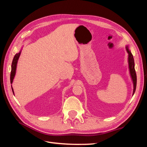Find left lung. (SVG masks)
Listing matches in <instances>:
<instances>
[{
    "instance_id": "left-lung-1",
    "label": "left lung",
    "mask_w": 147,
    "mask_h": 147,
    "mask_svg": "<svg viewBox=\"0 0 147 147\" xmlns=\"http://www.w3.org/2000/svg\"><path fill=\"white\" fill-rule=\"evenodd\" d=\"M126 51L128 53V63H129V72H130V75L131 79L132 80L133 83V85H134V90H133V94L132 95H134V92L136 91V85H137V76H136V70H135V67H134V57H133V56L132 55L131 52L130 50H129V47L127 45L126 47Z\"/></svg>"
}]
</instances>
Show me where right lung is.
<instances>
[{"label": "right lung", "instance_id": "1", "mask_svg": "<svg viewBox=\"0 0 147 147\" xmlns=\"http://www.w3.org/2000/svg\"><path fill=\"white\" fill-rule=\"evenodd\" d=\"M21 50L18 53H16V54L15 55L14 57H13V59L12 61L11 70V74H10V83H11V84H12V83L13 82V79H14L15 76L17 63H18V59L20 57V56L21 55ZM11 90H12L13 94H14V91H13V89L12 87H11Z\"/></svg>", "mask_w": 147, "mask_h": 147}]
</instances>
